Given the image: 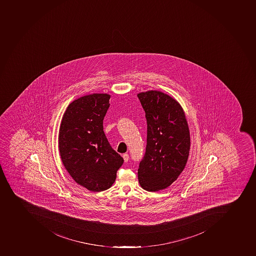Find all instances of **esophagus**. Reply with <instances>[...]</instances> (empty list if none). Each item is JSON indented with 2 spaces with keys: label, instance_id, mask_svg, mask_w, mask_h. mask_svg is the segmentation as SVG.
<instances>
[{
  "label": "esophagus",
  "instance_id": "34e87169",
  "mask_svg": "<svg viewBox=\"0 0 256 256\" xmlns=\"http://www.w3.org/2000/svg\"><path fill=\"white\" fill-rule=\"evenodd\" d=\"M123 159H124V162H127L128 160H129V155L127 154V153H125V154H123L122 156Z\"/></svg>",
  "mask_w": 256,
  "mask_h": 256
}]
</instances>
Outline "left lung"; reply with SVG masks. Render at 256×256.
Segmentation results:
<instances>
[{
    "label": "left lung",
    "instance_id": "8db88e82",
    "mask_svg": "<svg viewBox=\"0 0 256 256\" xmlns=\"http://www.w3.org/2000/svg\"><path fill=\"white\" fill-rule=\"evenodd\" d=\"M137 96L148 124L146 152L138 178L142 189L158 192L175 182L186 164L189 127L180 104L168 94L148 90Z\"/></svg>",
    "mask_w": 256,
    "mask_h": 256
}]
</instances>
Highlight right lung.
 <instances>
[{"mask_svg":"<svg viewBox=\"0 0 256 256\" xmlns=\"http://www.w3.org/2000/svg\"><path fill=\"white\" fill-rule=\"evenodd\" d=\"M110 99V94L98 93L80 97L70 104L60 123L58 146L63 164L78 184L90 192L112 186L124 162L103 130Z\"/></svg>","mask_w":256,"mask_h":256,"instance_id":"obj_1","label":"right lung"}]
</instances>
